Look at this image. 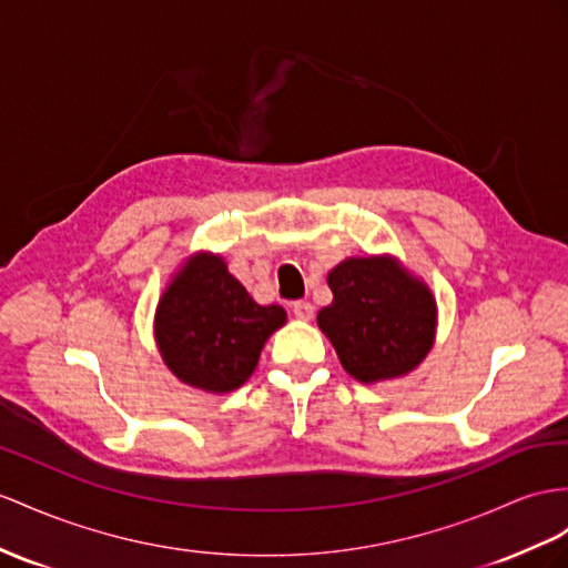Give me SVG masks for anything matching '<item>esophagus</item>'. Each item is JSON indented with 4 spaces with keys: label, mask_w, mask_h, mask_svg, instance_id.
I'll use <instances>...</instances> for the list:
<instances>
[{
    "label": "esophagus",
    "mask_w": 568,
    "mask_h": 568,
    "mask_svg": "<svg viewBox=\"0 0 568 568\" xmlns=\"http://www.w3.org/2000/svg\"><path fill=\"white\" fill-rule=\"evenodd\" d=\"M290 310H293V314H295L297 318H302V322H310V318L314 316V307H312V304H310L307 300L293 302V304H290Z\"/></svg>",
    "instance_id": "obj_1"
}]
</instances>
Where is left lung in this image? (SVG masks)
Instances as JSON below:
<instances>
[{"mask_svg": "<svg viewBox=\"0 0 568 568\" xmlns=\"http://www.w3.org/2000/svg\"><path fill=\"white\" fill-rule=\"evenodd\" d=\"M331 304L316 314L341 365L362 384L408 374L429 353L436 304L390 258H347L328 273Z\"/></svg>", "mask_w": 568, "mask_h": 568, "instance_id": "8db88e82", "label": "left lung"}]
</instances>
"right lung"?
Instances as JSON below:
<instances>
[{"label":"right lung","mask_w":568,"mask_h":568,"mask_svg":"<svg viewBox=\"0 0 568 568\" xmlns=\"http://www.w3.org/2000/svg\"><path fill=\"white\" fill-rule=\"evenodd\" d=\"M283 324V307H261L221 256L199 254L160 300L155 341L178 379L225 394L250 379L261 347Z\"/></svg>","instance_id":"1"}]
</instances>
